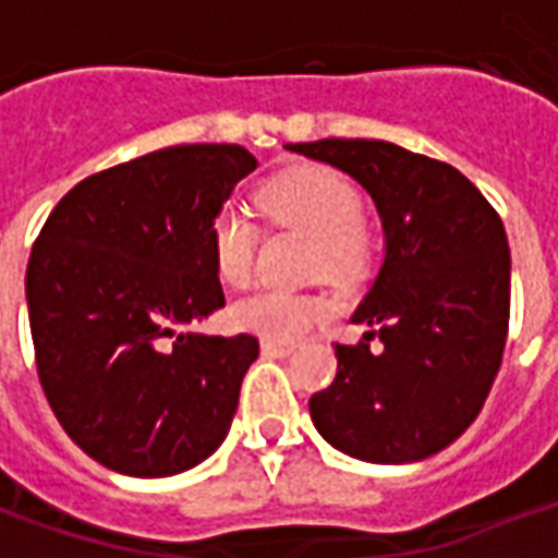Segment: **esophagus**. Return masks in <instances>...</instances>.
Listing matches in <instances>:
<instances>
[{
  "label": "esophagus",
  "mask_w": 558,
  "mask_h": 558,
  "mask_svg": "<svg viewBox=\"0 0 558 558\" xmlns=\"http://www.w3.org/2000/svg\"><path fill=\"white\" fill-rule=\"evenodd\" d=\"M259 350H263V355H268V359H283V355H290L295 347H292V343H280V340H263Z\"/></svg>",
  "instance_id": "1"
}]
</instances>
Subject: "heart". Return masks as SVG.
I'll return each mask as SVG.
<instances>
[{
	"label": "heart",
	"instance_id": "1",
	"mask_svg": "<svg viewBox=\"0 0 558 558\" xmlns=\"http://www.w3.org/2000/svg\"><path fill=\"white\" fill-rule=\"evenodd\" d=\"M256 206L271 223L311 239V266L328 280H355L376 254V232L362 215L359 187L331 167H299L268 179L256 191ZM211 254L223 283L244 287L254 275V220L223 208L211 220ZM328 314L326 299L311 292L259 290L232 307L235 326L266 340L290 343Z\"/></svg>",
	"mask_w": 558,
	"mask_h": 558
}]
</instances>
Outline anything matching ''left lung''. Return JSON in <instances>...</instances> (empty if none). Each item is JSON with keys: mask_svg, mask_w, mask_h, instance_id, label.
I'll use <instances>...</instances> for the list:
<instances>
[{"mask_svg": "<svg viewBox=\"0 0 558 558\" xmlns=\"http://www.w3.org/2000/svg\"><path fill=\"white\" fill-rule=\"evenodd\" d=\"M350 172L374 196L386 263L352 323L362 343H335L338 376L311 398L323 439L367 463L442 451L478 418L511 314V251L502 218L445 160L386 140L290 143ZM379 337L384 350L369 352Z\"/></svg>", "mask_w": 558, "mask_h": 558, "instance_id": "obj_1", "label": "left lung"}]
</instances>
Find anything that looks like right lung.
Segmentation results:
<instances>
[{"label":"right lung","instance_id":"obj_1","mask_svg":"<svg viewBox=\"0 0 558 558\" xmlns=\"http://www.w3.org/2000/svg\"><path fill=\"white\" fill-rule=\"evenodd\" d=\"M254 170L232 143L148 151L74 184L32 244L26 302L44 395L113 472L175 475L227 439L259 340L182 328L223 307L208 230Z\"/></svg>","mask_w":558,"mask_h":558}]
</instances>
